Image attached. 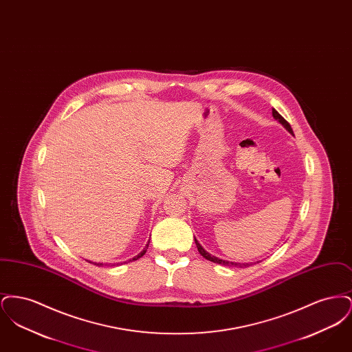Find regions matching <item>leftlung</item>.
Here are the masks:
<instances>
[{
    "instance_id": "left-lung-1",
    "label": "left lung",
    "mask_w": 352,
    "mask_h": 352,
    "mask_svg": "<svg viewBox=\"0 0 352 352\" xmlns=\"http://www.w3.org/2000/svg\"><path fill=\"white\" fill-rule=\"evenodd\" d=\"M272 115H273V118H276V120H278V121H280V122L284 125L285 128H286V129H287L290 133L293 134V129H292L290 124H289V122H287V121H286V120H285V118H283V116H281V115H280V113H278L276 109H274V108L272 109ZM195 244H197V248H198V251H199V253H201V256H203L204 258H207L208 261H212V263H217V264H221V265H228V267H231V265H234V267H236V265H240V267H243L241 264L228 263V261H226V260H220V258L215 257V256H211L208 252H206L204 250H203V247H201V244L198 243V240H197V239H195ZM247 265H248V264H247ZM247 265H245V267H247Z\"/></svg>"
}]
</instances>
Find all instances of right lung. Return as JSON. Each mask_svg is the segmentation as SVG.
<instances>
[{
  "instance_id": "right-lung-1",
  "label": "right lung",
  "mask_w": 352,
  "mask_h": 352,
  "mask_svg": "<svg viewBox=\"0 0 352 352\" xmlns=\"http://www.w3.org/2000/svg\"><path fill=\"white\" fill-rule=\"evenodd\" d=\"M151 241V240H149ZM149 241H148V244H146V247L144 248V251L141 252V253H138L135 257H133L131 261H133V260H137V258H140V257H142L145 253H146V250H148V247H149ZM92 264V263H91ZM95 265H98V267H100V265H102V264H95Z\"/></svg>"
}]
</instances>
